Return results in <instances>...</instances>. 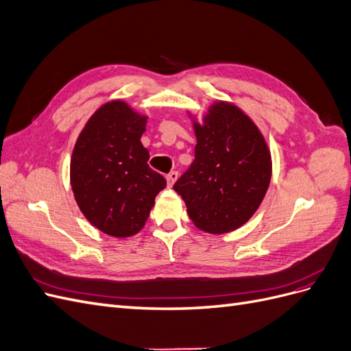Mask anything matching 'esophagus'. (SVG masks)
Masks as SVG:
<instances>
[{"mask_svg":"<svg viewBox=\"0 0 351 351\" xmlns=\"http://www.w3.org/2000/svg\"><path fill=\"white\" fill-rule=\"evenodd\" d=\"M178 178V173L177 171H171L169 174H167V183H168V187H171L174 183H176V180Z\"/></svg>","mask_w":351,"mask_h":351,"instance_id":"1","label":"esophagus"}]
</instances>
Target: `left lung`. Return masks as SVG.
<instances>
[{
  "instance_id": "left-lung-1",
  "label": "left lung",
  "mask_w": 351,
  "mask_h": 351,
  "mask_svg": "<svg viewBox=\"0 0 351 351\" xmlns=\"http://www.w3.org/2000/svg\"><path fill=\"white\" fill-rule=\"evenodd\" d=\"M195 161L174 190L193 224L212 234L241 227L256 212L271 182V154L262 133L236 105L215 102L195 123Z\"/></svg>"
}]
</instances>
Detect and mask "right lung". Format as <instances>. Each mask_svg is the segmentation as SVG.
Here are the masks:
<instances>
[{"instance_id":"1","label":"right lung","mask_w":351,"mask_h":351,"mask_svg":"<svg viewBox=\"0 0 351 351\" xmlns=\"http://www.w3.org/2000/svg\"><path fill=\"white\" fill-rule=\"evenodd\" d=\"M146 117L123 101L95 112L74 145L70 180L74 197L92 226L112 237L139 232L165 178L147 165L141 137Z\"/></svg>"}]
</instances>
